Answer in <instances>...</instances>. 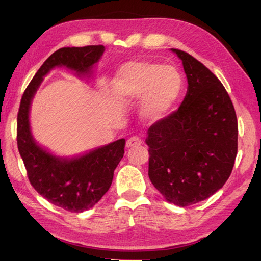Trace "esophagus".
I'll list each match as a JSON object with an SVG mask.
<instances>
[{
	"label": "esophagus",
	"instance_id": "1",
	"mask_svg": "<svg viewBox=\"0 0 261 261\" xmlns=\"http://www.w3.org/2000/svg\"><path fill=\"white\" fill-rule=\"evenodd\" d=\"M141 144H143V140H141L140 137H137V136L131 137V138H129V139L126 140V147L127 148L138 147V146H140Z\"/></svg>",
	"mask_w": 261,
	"mask_h": 261
}]
</instances>
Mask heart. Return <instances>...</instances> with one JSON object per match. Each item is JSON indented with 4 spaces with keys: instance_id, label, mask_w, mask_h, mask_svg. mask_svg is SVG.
Wrapping results in <instances>:
<instances>
[{
    "instance_id": "1",
    "label": "heart",
    "mask_w": 261,
    "mask_h": 261,
    "mask_svg": "<svg viewBox=\"0 0 261 261\" xmlns=\"http://www.w3.org/2000/svg\"><path fill=\"white\" fill-rule=\"evenodd\" d=\"M183 90V78L175 67L151 62H130L123 65L114 79V94L120 100L141 95V113L149 121L166 117L177 102Z\"/></svg>"
}]
</instances>
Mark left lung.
I'll return each instance as SVG.
<instances>
[{"instance_id":"1","label":"left lung","mask_w":261,"mask_h":261,"mask_svg":"<svg viewBox=\"0 0 261 261\" xmlns=\"http://www.w3.org/2000/svg\"><path fill=\"white\" fill-rule=\"evenodd\" d=\"M182 60L188 92L179 108L147 131L148 177L167 201L197 204L223 187L237 155L235 108L215 74L188 53Z\"/></svg>"}]
</instances>
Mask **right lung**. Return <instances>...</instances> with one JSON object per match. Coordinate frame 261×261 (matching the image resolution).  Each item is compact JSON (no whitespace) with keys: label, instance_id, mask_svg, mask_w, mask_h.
I'll list each match as a JSON object with an SVG mask.
<instances>
[{"label":"right lung","instance_id":"right-lung-1","mask_svg":"<svg viewBox=\"0 0 261 261\" xmlns=\"http://www.w3.org/2000/svg\"><path fill=\"white\" fill-rule=\"evenodd\" d=\"M105 51L102 45L64 47L43 62L21 96L17 116V145L29 180L39 194L51 204L71 213H82L93 207L108 191L114 170L124 154L125 139L72 159L57 158L35 143L30 130L31 101L43 77L55 67L90 73Z\"/></svg>","mask_w":261,"mask_h":261}]
</instances>
